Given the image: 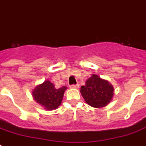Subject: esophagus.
<instances>
[{"instance_id":"obj_1","label":"esophagus","mask_w":146,"mask_h":146,"mask_svg":"<svg viewBox=\"0 0 146 146\" xmlns=\"http://www.w3.org/2000/svg\"><path fill=\"white\" fill-rule=\"evenodd\" d=\"M79 86V85H72L70 86V88H78Z\"/></svg>"}]
</instances>
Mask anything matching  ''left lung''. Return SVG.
<instances>
[{
	"mask_svg": "<svg viewBox=\"0 0 146 146\" xmlns=\"http://www.w3.org/2000/svg\"><path fill=\"white\" fill-rule=\"evenodd\" d=\"M80 92L89 106L101 108L106 106L112 100L114 88L108 81L92 74L86 80L85 85L82 86Z\"/></svg>",
	"mask_w": 146,
	"mask_h": 146,
	"instance_id": "obj_1",
	"label": "left lung"
}]
</instances>
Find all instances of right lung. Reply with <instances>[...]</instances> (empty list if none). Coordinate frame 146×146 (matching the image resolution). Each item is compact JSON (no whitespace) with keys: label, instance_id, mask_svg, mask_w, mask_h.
<instances>
[{"label":"right lung","instance_id":"right-lung-1","mask_svg":"<svg viewBox=\"0 0 146 146\" xmlns=\"http://www.w3.org/2000/svg\"><path fill=\"white\" fill-rule=\"evenodd\" d=\"M66 89V86L56 88L54 84L46 80L34 88L33 91V97L35 101L46 110H56L61 104Z\"/></svg>","mask_w":146,"mask_h":146}]
</instances>
